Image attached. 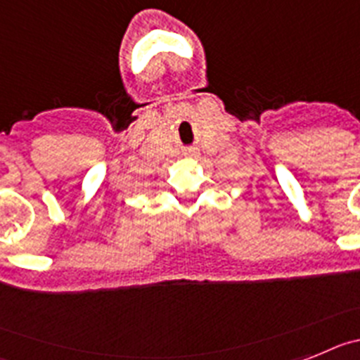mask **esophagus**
<instances>
[{
	"mask_svg": "<svg viewBox=\"0 0 360 360\" xmlns=\"http://www.w3.org/2000/svg\"><path fill=\"white\" fill-rule=\"evenodd\" d=\"M190 158H198V152H190Z\"/></svg>",
	"mask_w": 360,
	"mask_h": 360,
	"instance_id": "esophagus-1",
	"label": "esophagus"
}]
</instances>
